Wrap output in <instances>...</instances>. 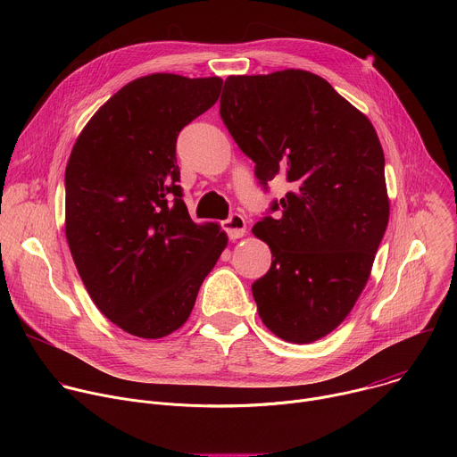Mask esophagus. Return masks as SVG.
I'll use <instances>...</instances> for the list:
<instances>
[{
	"label": "esophagus",
	"instance_id": "1",
	"mask_svg": "<svg viewBox=\"0 0 457 457\" xmlns=\"http://www.w3.org/2000/svg\"><path fill=\"white\" fill-rule=\"evenodd\" d=\"M222 229L228 233L229 238H240L245 235V219L240 213L229 215L228 220L222 222Z\"/></svg>",
	"mask_w": 457,
	"mask_h": 457
}]
</instances>
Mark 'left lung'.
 Masks as SVG:
<instances>
[{
	"instance_id": "obj_1",
	"label": "left lung",
	"mask_w": 457,
	"mask_h": 457,
	"mask_svg": "<svg viewBox=\"0 0 457 457\" xmlns=\"http://www.w3.org/2000/svg\"><path fill=\"white\" fill-rule=\"evenodd\" d=\"M220 117L264 187L293 189L253 226L273 262L251 289L266 328L291 344L335 331L361 295L388 224L385 157L370 120L305 71L229 76Z\"/></svg>"
}]
</instances>
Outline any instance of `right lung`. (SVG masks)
Here are the masks:
<instances>
[{"label": "right lung", "mask_w": 457, "mask_h": 457, "mask_svg": "<svg viewBox=\"0 0 457 457\" xmlns=\"http://www.w3.org/2000/svg\"><path fill=\"white\" fill-rule=\"evenodd\" d=\"M220 78L152 74L122 87L88 120L64 171V233L97 309L122 331L162 338L187 320L228 245L182 201L175 145L210 110Z\"/></svg>", "instance_id": "right-lung-1"}]
</instances>
